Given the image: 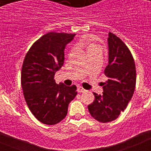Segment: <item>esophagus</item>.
<instances>
[{"label":"esophagus","instance_id":"34e87169","mask_svg":"<svg viewBox=\"0 0 151 151\" xmlns=\"http://www.w3.org/2000/svg\"><path fill=\"white\" fill-rule=\"evenodd\" d=\"M85 91H86V90H85V89H84L83 88L81 87V86H78V92H79V93H83V92H85Z\"/></svg>","mask_w":151,"mask_h":151}]
</instances>
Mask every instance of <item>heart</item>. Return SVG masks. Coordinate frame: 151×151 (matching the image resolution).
<instances>
[{
    "label": "heart",
    "mask_w": 151,
    "mask_h": 151,
    "mask_svg": "<svg viewBox=\"0 0 151 151\" xmlns=\"http://www.w3.org/2000/svg\"><path fill=\"white\" fill-rule=\"evenodd\" d=\"M81 43L83 45L87 46L88 50H90L91 49L94 48H101L100 46L98 45H97L96 43H94V38L93 36H85L81 40Z\"/></svg>",
    "instance_id": "obj_1"
}]
</instances>
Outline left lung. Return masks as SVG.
<instances>
[{"label":"left lung","mask_w":151,"mask_h":151,"mask_svg":"<svg viewBox=\"0 0 151 151\" xmlns=\"http://www.w3.org/2000/svg\"><path fill=\"white\" fill-rule=\"evenodd\" d=\"M109 63L104 69L108 80L103 94L94 93V100L88 109L100 122L115 120L124 111L134 94L136 69L134 58L126 45L115 34L109 32Z\"/></svg>","instance_id":"1"}]
</instances>
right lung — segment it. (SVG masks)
<instances>
[{
    "instance_id": "1",
    "label": "right lung",
    "mask_w": 151,
    "mask_h": 151,
    "mask_svg": "<svg viewBox=\"0 0 151 151\" xmlns=\"http://www.w3.org/2000/svg\"><path fill=\"white\" fill-rule=\"evenodd\" d=\"M75 34L49 32L32 45L22 66L21 85L29 110L38 121L56 125L67 115L76 86L57 85L56 72L64 63V49Z\"/></svg>"
}]
</instances>
